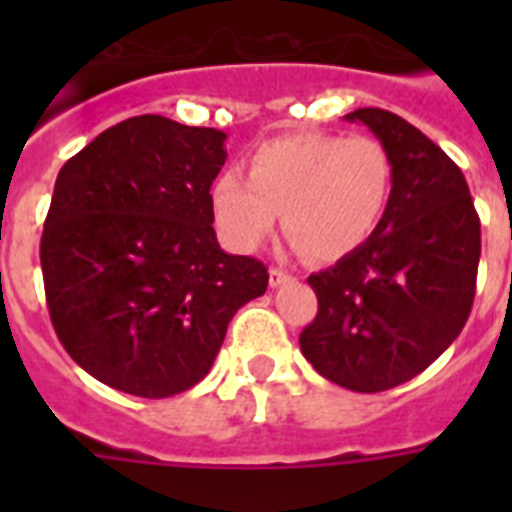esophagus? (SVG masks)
Listing matches in <instances>:
<instances>
[{
  "mask_svg": "<svg viewBox=\"0 0 512 512\" xmlns=\"http://www.w3.org/2000/svg\"><path fill=\"white\" fill-rule=\"evenodd\" d=\"M268 276H271V287H281V284H287V281L295 279V276H292L287 268H276V265H273L271 271H268Z\"/></svg>",
  "mask_w": 512,
  "mask_h": 512,
  "instance_id": "esophagus-1",
  "label": "esophagus"
}]
</instances>
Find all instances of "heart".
<instances>
[{
  "mask_svg": "<svg viewBox=\"0 0 512 512\" xmlns=\"http://www.w3.org/2000/svg\"><path fill=\"white\" fill-rule=\"evenodd\" d=\"M393 185L380 140L295 132L249 154L247 177L225 170L212 183V212L233 247L257 249L284 212V228L313 260H340L385 215Z\"/></svg>",
  "mask_w": 512,
  "mask_h": 512,
  "instance_id": "obj_1",
  "label": "heart"
}]
</instances>
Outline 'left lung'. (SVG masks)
Masks as SVG:
<instances>
[{
  "label": "left lung",
  "instance_id": "1",
  "mask_svg": "<svg viewBox=\"0 0 512 512\" xmlns=\"http://www.w3.org/2000/svg\"><path fill=\"white\" fill-rule=\"evenodd\" d=\"M345 119L377 135L393 188L372 236L308 276L319 313L300 332V350L321 377L380 393L428 369L465 327L481 220L460 167L417 127L382 108Z\"/></svg>",
  "mask_w": 512,
  "mask_h": 512
}]
</instances>
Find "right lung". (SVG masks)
I'll list each match as a JSON object with an SVG mask.
<instances>
[{"label":"right lung","mask_w":512,"mask_h":512,"mask_svg":"<svg viewBox=\"0 0 512 512\" xmlns=\"http://www.w3.org/2000/svg\"><path fill=\"white\" fill-rule=\"evenodd\" d=\"M225 132L132 116L71 156L44 220V295L68 356L108 388L167 398L212 369L241 305L268 289L260 260L215 236Z\"/></svg>","instance_id":"right-lung-1"}]
</instances>
